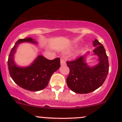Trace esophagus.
Segmentation results:
<instances>
[{"label":"esophagus","instance_id":"esophagus-1","mask_svg":"<svg viewBox=\"0 0 122 122\" xmlns=\"http://www.w3.org/2000/svg\"><path fill=\"white\" fill-rule=\"evenodd\" d=\"M61 66H64L66 64V61L63 59H61Z\"/></svg>","mask_w":122,"mask_h":122}]
</instances>
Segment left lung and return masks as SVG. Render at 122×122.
Listing matches in <instances>:
<instances>
[{
  "mask_svg": "<svg viewBox=\"0 0 122 122\" xmlns=\"http://www.w3.org/2000/svg\"><path fill=\"white\" fill-rule=\"evenodd\" d=\"M93 55L98 57L99 63L91 67L85 62L86 54L75 61H67L70 74L67 78V84L72 91L79 94H86L94 91L103 84L109 72V61L103 46L98 41L93 42Z\"/></svg>",
  "mask_w": 122,
  "mask_h": 122,
  "instance_id": "obj_1",
  "label": "left lung"
}]
</instances>
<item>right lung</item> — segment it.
<instances>
[{"instance_id":"add662e5","label":"right lung","mask_w":122,"mask_h":122,"mask_svg":"<svg viewBox=\"0 0 122 122\" xmlns=\"http://www.w3.org/2000/svg\"><path fill=\"white\" fill-rule=\"evenodd\" d=\"M22 42L37 44L31 38L20 39L10 51L8 59V70L10 76L19 86L29 91L37 92L46 88L54 72L61 67L60 58L49 60L42 55L37 57L33 62L28 67H19L15 64L14 54L18 45Z\"/></svg>"}]
</instances>
